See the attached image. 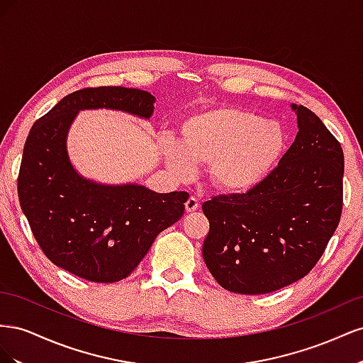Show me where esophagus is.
Returning a JSON list of instances; mask_svg holds the SVG:
<instances>
[{"label": "esophagus", "instance_id": "obj_1", "mask_svg": "<svg viewBox=\"0 0 363 363\" xmlns=\"http://www.w3.org/2000/svg\"><path fill=\"white\" fill-rule=\"evenodd\" d=\"M199 206H200V203H199V200L195 199V196H191V199H188V201H186V204H184V207H186V212H195L196 208H199Z\"/></svg>", "mask_w": 363, "mask_h": 363}]
</instances>
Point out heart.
<instances>
[{"instance_id":"1","label":"heart","mask_w":363,"mask_h":363,"mask_svg":"<svg viewBox=\"0 0 363 363\" xmlns=\"http://www.w3.org/2000/svg\"><path fill=\"white\" fill-rule=\"evenodd\" d=\"M284 148L286 133L277 121L242 107L216 106L184 118L180 145L168 142L163 155L179 175H189L192 163L208 164L218 191L244 195L268 179Z\"/></svg>"}]
</instances>
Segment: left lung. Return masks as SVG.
Masks as SVG:
<instances>
[{"label":"left lung","mask_w":363,"mask_h":363,"mask_svg":"<svg viewBox=\"0 0 363 363\" xmlns=\"http://www.w3.org/2000/svg\"><path fill=\"white\" fill-rule=\"evenodd\" d=\"M298 133L259 188L203 203V259L230 292L257 295L303 279L342 213L344 152L312 111L292 104Z\"/></svg>","instance_id":"1"}]
</instances>
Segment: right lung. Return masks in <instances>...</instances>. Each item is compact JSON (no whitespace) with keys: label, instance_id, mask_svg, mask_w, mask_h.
<instances>
[{"label":"right lung","instance_id":"obj_1","mask_svg":"<svg viewBox=\"0 0 363 363\" xmlns=\"http://www.w3.org/2000/svg\"><path fill=\"white\" fill-rule=\"evenodd\" d=\"M156 98L121 86L72 92L33 124L18 177L21 208L54 265L96 283L128 277L155 239L184 213L188 192L157 194L140 184H101L77 172L67 138L77 113L112 108L148 119Z\"/></svg>","mask_w":363,"mask_h":363}]
</instances>
